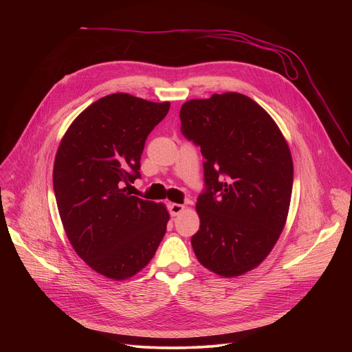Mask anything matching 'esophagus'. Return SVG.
Masks as SVG:
<instances>
[{
	"label": "esophagus",
	"instance_id": "obj_1",
	"mask_svg": "<svg viewBox=\"0 0 352 352\" xmlns=\"http://www.w3.org/2000/svg\"><path fill=\"white\" fill-rule=\"evenodd\" d=\"M168 210H170L171 216H178L179 213H182L185 210V206L179 205V204H170Z\"/></svg>",
	"mask_w": 352,
	"mask_h": 352
}]
</instances>
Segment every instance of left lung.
<instances>
[{"instance_id": "obj_1", "label": "left lung", "mask_w": 352, "mask_h": 352, "mask_svg": "<svg viewBox=\"0 0 352 352\" xmlns=\"http://www.w3.org/2000/svg\"><path fill=\"white\" fill-rule=\"evenodd\" d=\"M179 118L182 135L205 159L193 252L219 276H241L266 259L285 226L294 178L289 147L274 120L241 93L189 100Z\"/></svg>"}]
</instances>
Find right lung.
Segmentation results:
<instances>
[{"mask_svg":"<svg viewBox=\"0 0 352 352\" xmlns=\"http://www.w3.org/2000/svg\"><path fill=\"white\" fill-rule=\"evenodd\" d=\"M168 110V102L109 94L75 118L57 150L53 184L64 230L80 259L107 278L139 273L166 234V206L126 188L140 178L147 135Z\"/></svg>","mask_w":352,"mask_h":352,"instance_id":"obj_1","label":"right lung"}]
</instances>
